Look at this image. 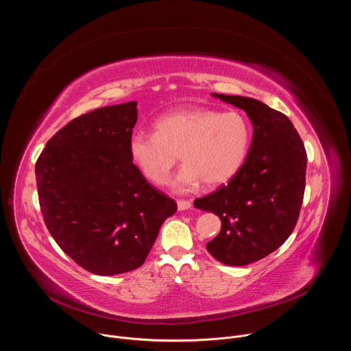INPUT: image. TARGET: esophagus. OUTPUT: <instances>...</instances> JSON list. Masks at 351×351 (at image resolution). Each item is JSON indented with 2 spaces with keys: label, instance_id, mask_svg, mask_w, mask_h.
Returning <instances> with one entry per match:
<instances>
[{
  "label": "esophagus",
  "instance_id": "obj_1",
  "mask_svg": "<svg viewBox=\"0 0 351 351\" xmlns=\"http://www.w3.org/2000/svg\"><path fill=\"white\" fill-rule=\"evenodd\" d=\"M178 210L179 211H184V210H189L191 207V202H189V199H178Z\"/></svg>",
  "mask_w": 351,
  "mask_h": 351
}]
</instances>
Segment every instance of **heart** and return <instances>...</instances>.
<instances>
[{"label":"heart","mask_w":351,"mask_h":351,"mask_svg":"<svg viewBox=\"0 0 351 351\" xmlns=\"http://www.w3.org/2000/svg\"><path fill=\"white\" fill-rule=\"evenodd\" d=\"M154 133H133L128 143L130 161L154 184H165L179 160L182 169L172 180L176 193L229 182L243 167L252 123L239 111L221 112L204 107L179 108L158 117Z\"/></svg>","instance_id":"heart-1"}]
</instances>
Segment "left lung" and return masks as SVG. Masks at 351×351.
<instances>
[{
	"label": "left lung",
	"mask_w": 351,
	"mask_h": 351,
	"mask_svg": "<svg viewBox=\"0 0 351 351\" xmlns=\"http://www.w3.org/2000/svg\"><path fill=\"white\" fill-rule=\"evenodd\" d=\"M253 123V141L240 171L194 207L218 215L222 228L207 243L222 264L243 267L269 256L291 234L303 204L307 153L290 119L258 99L213 93Z\"/></svg>",
	"instance_id": "left-lung-1"
}]
</instances>
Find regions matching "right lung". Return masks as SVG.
Masks as SVG:
<instances>
[{
  "mask_svg": "<svg viewBox=\"0 0 351 351\" xmlns=\"http://www.w3.org/2000/svg\"><path fill=\"white\" fill-rule=\"evenodd\" d=\"M137 103L77 117L45 144L36 162L48 232L77 265L111 276L143 265L176 203L133 165L128 143Z\"/></svg>",
  "mask_w": 351,
  "mask_h": 351,
  "instance_id": "obj_1",
  "label": "right lung"
}]
</instances>
